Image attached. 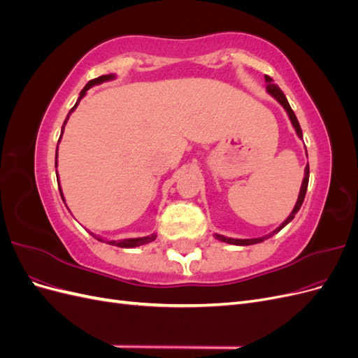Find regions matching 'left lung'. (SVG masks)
Listing matches in <instances>:
<instances>
[{
  "instance_id": "left-lung-1",
  "label": "left lung",
  "mask_w": 358,
  "mask_h": 358,
  "mask_svg": "<svg viewBox=\"0 0 358 358\" xmlns=\"http://www.w3.org/2000/svg\"><path fill=\"white\" fill-rule=\"evenodd\" d=\"M266 78V82H267V92L273 96V99L284 107V109L287 110V113H288V116H289V121H291V124H292V127H294V129H296V133H297V136L300 137V138H303V134H301V128H300V124H299V121H297V117H296V115H294V112H292V109H291V106H289V103H288V100H287V96L284 95V92L280 91V88L278 85H275L273 83V80H272V78H270V76H264ZM308 154V152H306ZM308 183H309V164L306 166V169H305V178H303V182H301V188H300V192H299V199H297V203H296V206H294V209H292V212H291V215L288 216V218L280 224L278 229L273 231V233H270V234H267V236H263V237H257V239H231V237H225V236H221V234H215L216 236V239L218 241H221V242H225V243H231V245H239V246H246V245H255V243H259V242H263V241H266V239H268V237H272L275 233H278V231H280L284 229V227L288 224V222H291L292 221V218H294L296 216V213L299 212V209L301 208V204H303V200H305V196H306V189H308Z\"/></svg>"
}]
</instances>
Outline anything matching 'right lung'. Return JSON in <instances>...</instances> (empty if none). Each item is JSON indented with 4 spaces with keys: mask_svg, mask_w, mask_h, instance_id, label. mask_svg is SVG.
Returning a JSON list of instances; mask_svg holds the SVG:
<instances>
[{
    "mask_svg": "<svg viewBox=\"0 0 358 358\" xmlns=\"http://www.w3.org/2000/svg\"><path fill=\"white\" fill-rule=\"evenodd\" d=\"M112 79H115V74H104V76H100V78H96V79H92V80H90L88 83L85 85V88L80 91V95H79L78 101H76V104L73 106V109L69 112V115H67V117H66V121H64V124H62V128H61V134L64 133V128H66V124H67V121H69V117H70L71 112L76 109V107L79 106V103H80V100H82L83 96H85L86 91H88L90 88H92L94 85H100V83H103V82L112 80ZM59 140H61V136H59ZM59 140H58V143H59ZM57 166H58V146H57V155H55V167H57ZM57 179H58V173H57ZM59 192H61V197H62V200H64V196H62L61 187H59ZM92 236H94V234H92ZM94 237H95L96 241H100V242H106V243L113 245V246H119V248H136V246H140V245H146V243H149V242L155 241V239H157V234L154 233V234L146 236V237H136V239H122V241H103L100 236H94Z\"/></svg>",
    "mask_w": 358,
    "mask_h": 358,
    "instance_id": "1",
    "label": "right lung"
}]
</instances>
